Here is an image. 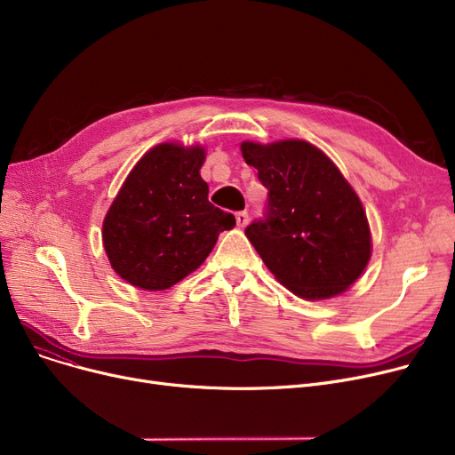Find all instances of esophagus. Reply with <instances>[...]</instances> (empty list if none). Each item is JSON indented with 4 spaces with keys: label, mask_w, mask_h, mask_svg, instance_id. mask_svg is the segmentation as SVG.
Listing matches in <instances>:
<instances>
[{
    "label": "esophagus",
    "mask_w": 455,
    "mask_h": 455,
    "mask_svg": "<svg viewBox=\"0 0 455 455\" xmlns=\"http://www.w3.org/2000/svg\"><path fill=\"white\" fill-rule=\"evenodd\" d=\"M235 223H237V227H247V223H249V213L243 210V212H237L235 213Z\"/></svg>",
    "instance_id": "1"
}]
</instances>
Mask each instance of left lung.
<instances>
[{
    "instance_id": "1",
    "label": "left lung",
    "mask_w": 455,
    "mask_h": 455,
    "mask_svg": "<svg viewBox=\"0 0 455 455\" xmlns=\"http://www.w3.org/2000/svg\"><path fill=\"white\" fill-rule=\"evenodd\" d=\"M242 153L267 188L264 215L245 228L264 264L302 299L343 293L371 258L367 215L350 184L307 141H243Z\"/></svg>"
}]
</instances>
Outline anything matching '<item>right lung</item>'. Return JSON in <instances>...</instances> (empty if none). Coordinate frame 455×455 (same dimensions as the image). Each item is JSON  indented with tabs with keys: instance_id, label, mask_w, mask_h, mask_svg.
Wrapping results in <instances>:
<instances>
[{
	"instance_id": "obj_1",
	"label": "right lung",
	"mask_w": 455,
	"mask_h": 455,
	"mask_svg": "<svg viewBox=\"0 0 455 455\" xmlns=\"http://www.w3.org/2000/svg\"><path fill=\"white\" fill-rule=\"evenodd\" d=\"M203 162L201 148L162 143L134 165L107 212L110 266L136 288H172L203 264L220 232L235 225L232 213L208 201Z\"/></svg>"
}]
</instances>
